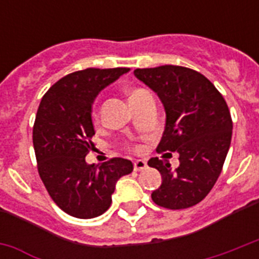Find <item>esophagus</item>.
<instances>
[{"mask_svg": "<svg viewBox=\"0 0 259 259\" xmlns=\"http://www.w3.org/2000/svg\"><path fill=\"white\" fill-rule=\"evenodd\" d=\"M146 161L145 160H136L134 161V170H142L146 168Z\"/></svg>", "mask_w": 259, "mask_h": 259, "instance_id": "1", "label": "esophagus"}]
</instances>
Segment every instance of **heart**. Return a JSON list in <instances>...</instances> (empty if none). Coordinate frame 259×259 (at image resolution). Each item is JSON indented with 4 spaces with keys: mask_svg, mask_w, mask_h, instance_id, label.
<instances>
[{
    "mask_svg": "<svg viewBox=\"0 0 259 259\" xmlns=\"http://www.w3.org/2000/svg\"><path fill=\"white\" fill-rule=\"evenodd\" d=\"M145 94H148V91L144 89H140V87H133V89L129 91V102H134L140 99L141 97H144ZM94 121H98L97 113H94ZM136 150H140V148H136Z\"/></svg>",
    "mask_w": 259,
    "mask_h": 259,
    "instance_id": "heart-1",
    "label": "heart"
}]
</instances>
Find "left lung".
Returning <instances> with one entry per match:
<instances>
[{"label": "left lung", "mask_w": 259, "mask_h": 259, "mask_svg": "<svg viewBox=\"0 0 259 259\" xmlns=\"http://www.w3.org/2000/svg\"><path fill=\"white\" fill-rule=\"evenodd\" d=\"M134 75L149 86L165 109V130L157 149L179 153L176 169L158 157L148 165L161 173L152 200L168 209L200 203L217 183L231 144L233 119L217 87L195 70L180 66L137 68Z\"/></svg>", "instance_id": "left-lung-1"}]
</instances>
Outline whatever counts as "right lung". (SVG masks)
Masks as SVG:
<instances>
[{
  "label": "right lung",
  "mask_w": 259,
  "mask_h": 259,
  "mask_svg": "<svg viewBox=\"0 0 259 259\" xmlns=\"http://www.w3.org/2000/svg\"><path fill=\"white\" fill-rule=\"evenodd\" d=\"M129 68H86L66 75L42 97L33 125L40 179L59 208L91 219L106 212L118 179L133 170L130 160L114 157L101 166L87 164L94 148L93 102L101 90Z\"/></svg>",
  "instance_id": "right-lung-1"
}]
</instances>
